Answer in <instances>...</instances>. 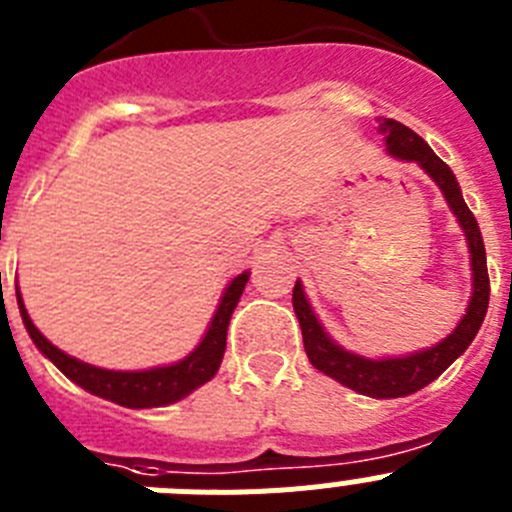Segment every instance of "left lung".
<instances>
[{
	"label": "left lung",
	"mask_w": 512,
	"mask_h": 512,
	"mask_svg": "<svg viewBox=\"0 0 512 512\" xmlns=\"http://www.w3.org/2000/svg\"><path fill=\"white\" fill-rule=\"evenodd\" d=\"M379 133L384 135L387 156L405 161V164H418L425 174L431 176L443 197H446V202H449L454 217L459 220V228L464 230V241H467L469 248V266H472V297H469L467 310L456 323V328L443 341H438L436 346L413 351L408 356L369 359V356L348 351V348H343L341 343L328 336V330L323 328V323L312 310L310 300H307L300 279H297L295 292H292V305H295V315L300 320L307 359L318 372L328 374L330 379H336L343 387L359 392V395L374 397V400H390V397H405L423 390L425 384H431L433 379L441 377L467 351L487 315L490 277H487L482 233H479V225L472 212H469L467 202L461 197V187L456 182L454 171L443 164L418 133L405 128L402 122L390 120V117L379 120Z\"/></svg>",
	"instance_id": "obj_1"
}]
</instances>
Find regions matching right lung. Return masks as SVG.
<instances>
[{"instance_id":"1","label":"right lung","mask_w":512,"mask_h":512,"mask_svg":"<svg viewBox=\"0 0 512 512\" xmlns=\"http://www.w3.org/2000/svg\"><path fill=\"white\" fill-rule=\"evenodd\" d=\"M248 277H251V271H241L238 277L230 279L223 297L217 302V310L215 315H212L210 325H207L205 336H202V341L197 343L184 359L174 361V364L138 369V372L102 369V366L87 364V361L69 356L66 351L53 346V343L35 328L30 315H27L25 302H22L20 287H17V284L15 289L22 323H25L27 333H30V338H33V343L38 346V351L45 359L53 361L71 382L79 384L81 390L92 392V395L102 397V400L117 402L122 408L140 410L164 408V405H171V402L184 400V397L192 395L197 387H202V384L210 382V379L215 377L225 354V338H228L230 315H233L235 305L241 300Z\"/></svg>"}]
</instances>
